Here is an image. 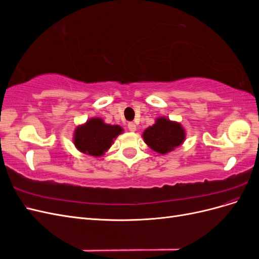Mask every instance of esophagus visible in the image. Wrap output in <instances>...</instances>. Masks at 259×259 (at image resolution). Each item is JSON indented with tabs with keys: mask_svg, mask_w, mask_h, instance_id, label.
Returning a JSON list of instances; mask_svg holds the SVG:
<instances>
[{
	"mask_svg": "<svg viewBox=\"0 0 259 259\" xmlns=\"http://www.w3.org/2000/svg\"><path fill=\"white\" fill-rule=\"evenodd\" d=\"M127 128H128V131H131V132H135V131H136V124L133 123V122L128 123V124H127Z\"/></svg>",
	"mask_w": 259,
	"mask_h": 259,
	"instance_id": "esophagus-1",
	"label": "esophagus"
}]
</instances>
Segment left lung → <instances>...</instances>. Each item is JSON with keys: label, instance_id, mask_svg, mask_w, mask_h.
I'll list each match as a JSON object with an SVG mask.
<instances>
[{"label": "left lung", "instance_id": "obj_1", "mask_svg": "<svg viewBox=\"0 0 259 259\" xmlns=\"http://www.w3.org/2000/svg\"><path fill=\"white\" fill-rule=\"evenodd\" d=\"M143 138L153 151L166 154L183 145L186 139V131L180 123L170 121L166 116H160L155 119L152 126L145 130Z\"/></svg>", "mask_w": 259, "mask_h": 259}]
</instances>
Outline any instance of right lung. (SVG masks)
<instances>
[{
  "instance_id": "obj_1",
  "label": "right lung",
  "mask_w": 259,
  "mask_h": 259,
  "mask_svg": "<svg viewBox=\"0 0 259 259\" xmlns=\"http://www.w3.org/2000/svg\"><path fill=\"white\" fill-rule=\"evenodd\" d=\"M122 133L120 125L107 124L101 117H91L75 127L73 144L80 152L97 158L110 149L113 140Z\"/></svg>"
}]
</instances>
